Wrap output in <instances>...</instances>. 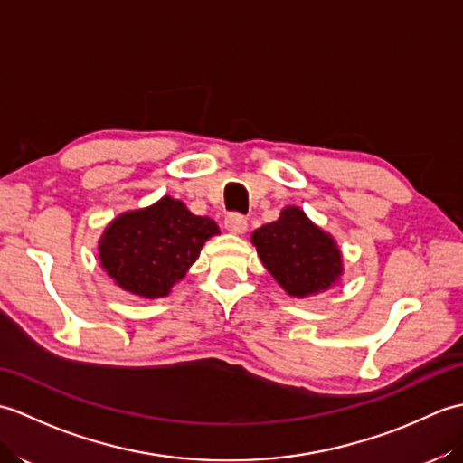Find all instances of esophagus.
Masks as SVG:
<instances>
[{
    "instance_id": "obj_1",
    "label": "esophagus",
    "mask_w": 463,
    "mask_h": 463,
    "mask_svg": "<svg viewBox=\"0 0 463 463\" xmlns=\"http://www.w3.org/2000/svg\"><path fill=\"white\" fill-rule=\"evenodd\" d=\"M224 229L229 231V232H232V234H242V232H247L249 222H247V219H244L242 214L232 213V214H229L224 219Z\"/></svg>"
}]
</instances>
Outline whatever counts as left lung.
Here are the masks:
<instances>
[{"instance_id": "obj_1", "label": "left lung", "mask_w": 463, "mask_h": 463, "mask_svg": "<svg viewBox=\"0 0 463 463\" xmlns=\"http://www.w3.org/2000/svg\"><path fill=\"white\" fill-rule=\"evenodd\" d=\"M250 242L264 269L294 298L326 292L344 272L338 242L298 206L282 209L277 221L250 234Z\"/></svg>"}]
</instances>
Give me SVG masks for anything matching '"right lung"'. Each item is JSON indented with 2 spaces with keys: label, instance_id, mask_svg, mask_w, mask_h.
Returning a JSON list of instances; mask_svg holds the SVG:
<instances>
[{
  "label": "right lung",
  "instance_id": "obj_1",
  "mask_svg": "<svg viewBox=\"0 0 463 463\" xmlns=\"http://www.w3.org/2000/svg\"><path fill=\"white\" fill-rule=\"evenodd\" d=\"M221 234L209 216L193 214L165 194L151 206L121 213L105 226L99 262L121 290L141 298H163L199 259L204 242Z\"/></svg>",
  "mask_w": 463,
  "mask_h": 463
}]
</instances>
